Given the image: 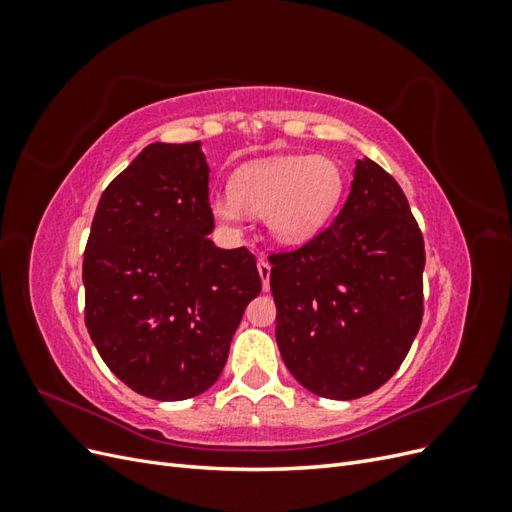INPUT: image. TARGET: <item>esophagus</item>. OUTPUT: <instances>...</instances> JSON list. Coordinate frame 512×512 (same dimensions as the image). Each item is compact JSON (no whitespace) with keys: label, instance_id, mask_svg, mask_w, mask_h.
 <instances>
[{"label":"esophagus","instance_id":"34e87169","mask_svg":"<svg viewBox=\"0 0 512 512\" xmlns=\"http://www.w3.org/2000/svg\"><path fill=\"white\" fill-rule=\"evenodd\" d=\"M258 273H260V280H262V288L269 290V277H271V265L267 258H260L258 260Z\"/></svg>","mask_w":512,"mask_h":512}]
</instances>
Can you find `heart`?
I'll list each match as a JSON object with an SVG mask.
<instances>
[{
    "mask_svg": "<svg viewBox=\"0 0 512 512\" xmlns=\"http://www.w3.org/2000/svg\"><path fill=\"white\" fill-rule=\"evenodd\" d=\"M344 194V173L327 156H275L241 166L230 194L213 198V218L235 228L245 213L265 218L271 235L286 245L305 243L329 224Z\"/></svg>",
    "mask_w": 512,
    "mask_h": 512,
    "instance_id": "1",
    "label": "heart"
}]
</instances>
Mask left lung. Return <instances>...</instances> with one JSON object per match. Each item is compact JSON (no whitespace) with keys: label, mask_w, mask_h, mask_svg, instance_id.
<instances>
[{"label":"left lung","mask_w":512,"mask_h":512,"mask_svg":"<svg viewBox=\"0 0 512 512\" xmlns=\"http://www.w3.org/2000/svg\"><path fill=\"white\" fill-rule=\"evenodd\" d=\"M269 262L275 339L290 374L329 399L380 389L423 320L425 243L399 183L356 160L335 222Z\"/></svg>","instance_id":"1"}]
</instances>
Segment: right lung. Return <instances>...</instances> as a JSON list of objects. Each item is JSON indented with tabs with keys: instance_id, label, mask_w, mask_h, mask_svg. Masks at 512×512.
I'll list each match as a JSON object with an SVG mask.
<instances>
[{
	"instance_id": "right-lung-1",
	"label": "right lung",
	"mask_w": 512,
	"mask_h": 512,
	"mask_svg": "<svg viewBox=\"0 0 512 512\" xmlns=\"http://www.w3.org/2000/svg\"><path fill=\"white\" fill-rule=\"evenodd\" d=\"M200 143H151L108 183L83 258L85 324L138 395L179 401L220 378L247 303L262 290L245 247L220 250Z\"/></svg>"
}]
</instances>
